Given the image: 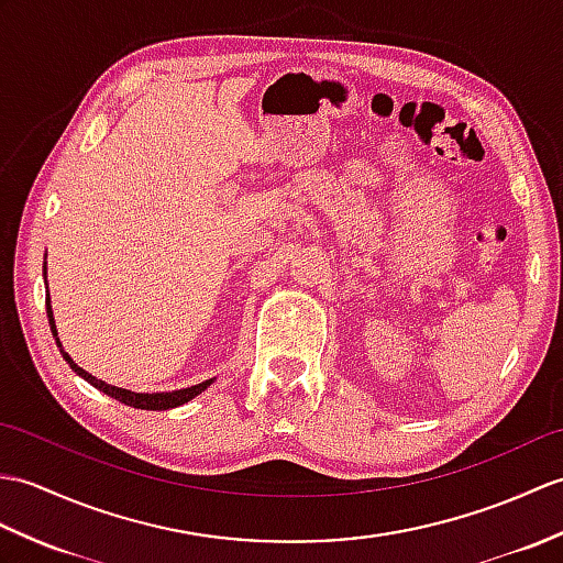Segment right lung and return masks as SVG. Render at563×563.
Instances as JSON below:
<instances>
[{
	"label": "right lung",
	"mask_w": 563,
	"mask_h": 563,
	"mask_svg": "<svg viewBox=\"0 0 563 563\" xmlns=\"http://www.w3.org/2000/svg\"><path fill=\"white\" fill-rule=\"evenodd\" d=\"M47 319H49V329H52V335H55V341H57V345H59V352H62V357L67 360V364L69 367L81 376V378H86V382L90 384V386H96L98 390H102L104 396H110V398H114V400H120V402H124V405H129V408H139V410H169V408H177V405H185V402H189L191 398H196L201 394V390H206L208 386L213 384V378H208V382H201V384H196V386H189V388H179V390H165V394H134V390H129V388H120V386H110V384H104V382H100V378H96L93 374H88L86 369H81L78 367V364L67 355V352L62 350V343H59V338H57V325H55V317H52V307H49V292H47Z\"/></svg>",
	"instance_id": "obj_1"
}]
</instances>
